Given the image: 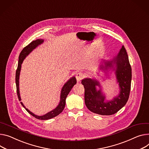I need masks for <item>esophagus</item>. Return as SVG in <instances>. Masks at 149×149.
<instances>
[{"label": "esophagus", "instance_id": "34e87169", "mask_svg": "<svg viewBox=\"0 0 149 149\" xmlns=\"http://www.w3.org/2000/svg\"><path fill=\"white\" fill-rule=\"evenodd\" d=\"M84 76H85L84 74L82 72H77L76 74V78L77 81H78V82L81 81V80L84 77Z\"/></svg>", "mask_w": 149, "mask_h": 149}]
</instances>
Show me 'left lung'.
I'll list each match as a JSON object with an SVG mask.
<instances>
[{
    "mask_svg": "<svg viewBox=\"0 0 149 149\" xmlns=\"http://www.w3.org/2000/svg\"><path fill=\"white\" fill-rule=\"evenodd\" d=\"M104 63L105 65L102 64ZM100 69L114 71L119 93L111 100H106L101 86L97 80L91 78L82 79V84L85 88V102L87 108L94 113L101 115H111L117 113L127 103L130 96L132 78L131 67L125 47L120 49L117 55L110 60H104ZM99 88L96 89V86Z\"/></svg>",
    "mask_w": 149,
    "mask_h": 149,
    "instance_id": "8db88e82",
    "label": "left lung"
}]
</instances>
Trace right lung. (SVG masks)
<instances>
[{"label":"right lung","mask_w":149,"mask_h":149,"mask_svg":"<svg viewBox=\"0 0 149 149\" xmlns=\"http://www.w3.org/2000/svg\"><path fill=\"white\" fill-rule=\"evenodd\" d=\"M43 39H37L36 40L32 41L30 44H29L26 47H24L22 49L19 55V60H18V67L16 71V75H15V82H16V86H17V93L18 95V97L19 101L21 100L20 94H19V74L21 68V64L23 62L24 60L26 58V57L33 50L35 49L39 45H41L43 42ZM76 79L74 76L71 77L68 81L64 84L63 85L60 94V101L58 105L56 106L54 110H51V111L47 113V114H44L43 116H38L36 114H35L31 111H30L29 109H27L24 105L23 104L22 102H21V105L23 106V107L29 113H30L31 115L33 117L40 120H48L52 119L56 116H58L59 114H60L64 109L65 105V99L69 94L70 91L73 87V86L76 84Z\"/></svg>","instance_id":"add662e5"}]
</instances>
